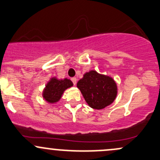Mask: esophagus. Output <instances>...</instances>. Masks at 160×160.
Wrapping results in <instances>:
<instances>
[{
  "label": "esophagus",
  "mask_w": 160,
  "mask_h": 160,
  "mask_svg": "<svg viewBox=\"0 0 160 160\" xmlns=\"http://www.w3.org/2000/svg\"><path fill=\"white\" fill-rule=\"evenodd\" d=\"M71 80H72V82H73V83L74 85L76 84V83H77V78H76V77H72Z\"/></svg>",
  "instance_id": "1"
}]
</instances>
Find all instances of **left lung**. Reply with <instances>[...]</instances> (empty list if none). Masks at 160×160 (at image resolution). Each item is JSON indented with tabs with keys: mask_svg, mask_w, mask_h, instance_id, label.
Segmentation results:
<instances>
[{
	"mask_svg": "<svg viewBox=\"0 0 160 160\" xmlns=\"http://www.w3.org/2000/svg\"><path fill=\"white\" fill-rule=\"evenodd\" d=\"M86 102L91 108L102 110L110 105L117 95V86L112 77L90 70L77 83Z\"/></svg>",
	"mask_w": 160,
	"mask_h": 160,
	"instance_id": "1",
	"label": "left lung"
}]
</instances>
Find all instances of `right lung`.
Instances as JSON below:
<instances>
[{"label": "right lung", "instance_id": "right-lung-1", "mask_svg": "<svg viewBox=\"0 0 160 160\" xmlns=\"http://www.w3.org/2000/svg\"><path fill=\"white\" fill-rule=\"evenodd\" d=\"M73 85L71 80L67 78L63 79V80H58L57 77H53L47 83L43 90V99L50 103L58 102L62 97L63 92Z\"/></svg>", "mask_w": 160, "mask_h": 160}]
</instances>
